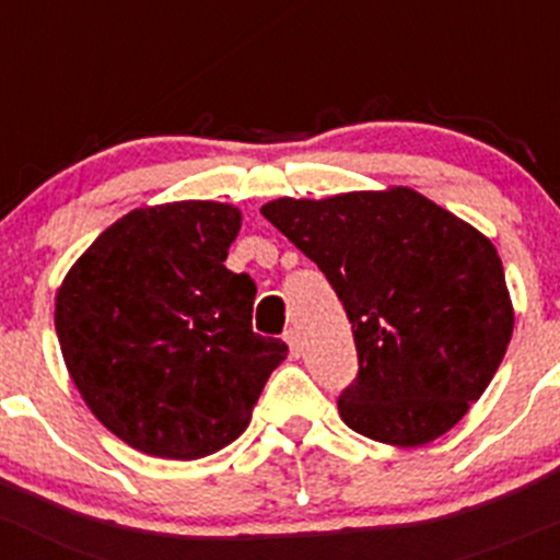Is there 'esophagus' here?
Here are the masks:
<instances>
[{
  "mask_svg": "<svg viewBox=\"0 0 560 560\" xmlns=\"http://www.w3.org/2000/svg\"><path fill=\"white\" fill-rule=\"evenodd\" d=\"M284 340H287V346H290V354L292 357H300V351H303V343H300V332H298V329H287Z\"/></svg>",
  "mask_w": 560,
  "mask_h": 560,
  "instance_id": "obj_1",
  "label": "esophagus"
}]
</instances>
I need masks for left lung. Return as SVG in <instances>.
Wrapping results in <instances>:
<instances>
[{"label": "left lung", "instance_id": "8db88e82", "mask_svg": "<svg viewBox=\"0 0 560 560\" xmlns=\"http://www.w3.org/2000/svg\"><path fill=\"white\" fill-rule=\"evenodd\" d=\"M319 265L354 332L346 427L416 448L464 419L513 338L504 268L486 235L410 187L262 206Z\"/></svg>", "mask_w": 560, "mask_h": 560}]
</instances>
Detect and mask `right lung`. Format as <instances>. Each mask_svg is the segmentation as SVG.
<instances>
[{
    "label": "right lung",
    "instance_id": "right-lung-1",
    "mask_svg": "<svg viewBox=\"0 0 560 560\" xmlns=\"http://www.w3.org/2000/svg\"><path fill=\"white\" fill-rule=\"evenodd\" d=\"M241 211L176 201L128 211L72 265L56 332L82 399L158 458L209 456L249 427L287 343L252 329L255 281L225 268Z\"/></svg>",
    "mask_w": 560,
    "mask_h": 560
}]
</instances>
